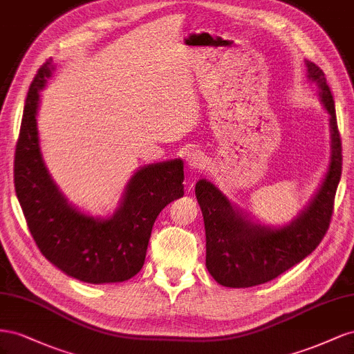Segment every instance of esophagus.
I'll return each mask as SVG.
<instances>
[{
    "label": "esophagus",
    "instance_id": "esophagus-1",
    "mask_svg": "<svg viewBox=\"0 0 354 354\" xmlns=\"http://www.w3.org/2000/svg\"><path fill=\"white\" fill-rule=\"evenodd\" d=\"M185 161H187L188 169L194 170V171H197V170H200V169H205V165H206V160H205L203 154H201L200 151H197V149H196V151H191V153H188Z\"/></svg>",
    "mask_w": 354,
    "mask_h": 354
}]
</instances>
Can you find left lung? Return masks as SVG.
Listing matches in <instances>:
<instances>
[{
    "label": "left lung",
    "mask_w": 354,
    "mask_h": 354,
    "mask_svg": "<svg viewBox=\"0 0 354 354\" xmlns=\"http://www.w3.org/2000/svg\"><path fill=\"white\" fill-rule=\"evenodd\" d=\"M307 78L316 86L329 115L330 156L325 176L308 203L281 225H267L231 201L206 179L196 197L206 230V268L225 288H250L280 276L307 258L326 234L341 178V138L335 104L325 74L306 60Z\"/></svg>",
    "instance_id": "obj_1"
}]
</instances>
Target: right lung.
<instances>
[{
    "mask_svg": "<svg viewBox=\"0 0 354 354\" xmlns=\"http://www.w3.org/2000/svg\"><path fill=\"white\" fill-rule=\"evenodd\" d=\"M55 71L48 59L29 87L15 157L16 196L38 249L55 267L84 283H118L142 268L158 214L184 196V161L139 167L106 216L69 203L47 169L37 121L41 92Z\"/></svg>",
    "mask_w": 354,
    "mask_h": 354,
    "instance_id": "1",
    "label": "right lung"
}]
</instances>
